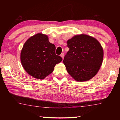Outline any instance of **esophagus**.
Returning a JSON list of instances; mask_svg holds the SVG:
<instances>
[{
	"label": "esophagus",
	"mask_w": 120,
	"mask_h": 120,
	"mask_svg": "<svg viewBox=\"0 0 120 120\" xmlns=\"http://www.w3.org/2000/svg\"><path fill=\"white\" fill-rule=\"evenodd\" d=\"M60 56H61L62 58L63 59H64V53H62V54L60 55Z\"/></svg>",
	"instance_id": "1"
}]
</instances>
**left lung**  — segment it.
I'll return each mask as SVG.
<instances>
[{
	"instance_id": "left-lung-1",
	"label": "left lung",
	"mask_w": 120,
	"mask_h": 120,
	"mask_svg": "<svg viewBox=\"0 0 120 120\" xmlns=\"http://www.w3.org/2000/svg\"><path fill=\"white\" fill-rule=\"evenodd\" d=\"M69 50L64 56L67 71L78 82L88 81L98 72L103 60V48L96 38L76 35L67 41Z\"/></svg>"
}]
</instances>
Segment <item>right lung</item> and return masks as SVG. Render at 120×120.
<instances>
[{
  "label": "right lung",
  "instance_id": "add662e5",
  "mask_svg": "<svg viewBox=\"0 0 120 120\" xmlns=\"http://www.w3.org/2000/svg\"><path fill=\"white\" fill-rule=\"evenodd\" d=\"M62 60L56 54V46L49 41L48 36L38 33L24 43L21 53L22 66L35 78L43 79L52 73L56 64Z\"/></svg>",
  "mask_w": 120,
  "mask_h": 120
}]
</instances>
